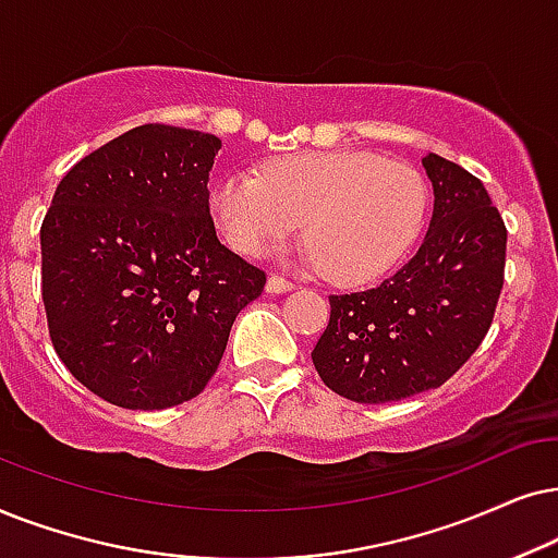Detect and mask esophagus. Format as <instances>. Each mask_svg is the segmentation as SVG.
<instances>
[{"instance_id":"obj_1","label":"esophagus","mask_w":558,"mask_h":558,"mask_svg":"<svg viewBox=\"0 0 558 558\" xmlns=\"http://www.w3.org/2000/svg\"><path fill=\"white\" fill-rule=\"evenodd\" d=\"M295 288V283L293 280H288V278H283V275H270V278H267V293H286V291H293Z\"/></svg>"}]
</instances>
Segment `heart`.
<instances>
[{
	"label": "heart",
	"instance_id": "b5f03b06",
	"mask_svg": "<svg viewBox=\"0 0 558 558\" xmlns=\"http://www.w3.org/2000/svg\"><path fill=\"white\" fill-rule=\"evenodd\" d=\"M426 183L405 162L356 150L303 153L234 170L214 191L227 240L247 255L299 234L308 221L316 259L339 283L383 275L426 217Z\"/></svg>",
	"mask_w": 558,
	"mask_h": 558
}]
</instances>
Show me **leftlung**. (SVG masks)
Listing matches in <instances>:
<instances>
[{
  "label": "left lung",
  "mask_w": 558,
  "mask_h": 558,
  "mask_svg": "<svg viewBox=\"0 0 558 558\" xmlns=\"http://www.w3.org/2000/svg\"><path fill=\"white\" fill-rule=\"evenodd\" d=\"M434 217L418 252L360 293L329 295L311 360L326 388L354 403H392L439 388L477 352L505 283L508 229L485 185L428 153Z\"/></svg>",
  "instance_id": "left-lung-1"
}]
</instances>
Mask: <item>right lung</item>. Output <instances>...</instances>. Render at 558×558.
Returning a JSON list of instances; mask_svg holds the SVG:
<instances>
[{
    "label": "right lung",
    "mask_w": 558,
    "mask_h": 558,
    "mask_svg": "<svg viewBox=\"0 0 558 558\" xmlns=\"http://www.w3.org/2000/svg\"><path fill=\"white\" fill-rule=\"evenodd\" d=\"M221 140L143 124L81 158L40 227V291L56 354L119 408L160 411L217 373L267 275L217 240L209 170Z\"/></svg>",
    "instance_id": "right-lung-1"
}]
</instances>
